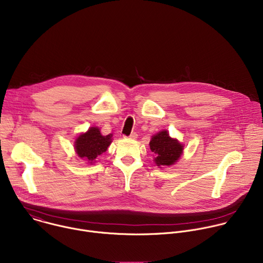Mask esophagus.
Returning <instances> with one entry per match:
<instances>
[{
    "label": "esophagus",
    "mask_w": 263,
    "mask_h": 263,
    "mask_svg": "<svg viewBox=\"0 0 263 263\" xmlns=\"http://www.w3.org/2000/svg\"><path fill=\"white\" fill-rule=\"evenodd\" d=\"M129 138H131V139H136V138H137V133H135V132L131 133V134L129 135Z\"/></svg>",
    "instance_id": "34e87169"
}]
</instances>
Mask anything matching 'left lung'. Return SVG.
Wrapping results in <instances>:
<instances>
[{"instance_id":"obj_1","label":"left lung","mask_w":263,"mask_h":263,"mask_svg":"<svg viewBox=\"0 0 263 263\" xmlns=\"http://www.w3.org/2000/svg\"><path fill=\"white\" fill-rule=\"evenodd\" d=\"M149 148L155 154V162L158 166L174 164L183 152V145L174 138H171L167 131H161L152 137Z\"/></svg>"}]
</instances>
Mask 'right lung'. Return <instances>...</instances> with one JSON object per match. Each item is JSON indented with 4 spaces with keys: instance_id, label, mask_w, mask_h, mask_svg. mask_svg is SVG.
<instances>
[{
    "instance_id": "1",
    "label": "right lung",
    "mask_w": 263,
    "mask_h": 263,
    "mask_svg": "<svg viewBox=\"0 0 263 263\" xmlns=\"http://www.w3.org/2000/svg\"><path fill=\"white\" fill-rule=\"evenodd\" d=\"M112 135L103 136L100 129L91 127L86 133L81 134L74 141V148L80 158L92 163L95 159L103 154L111 143Z\"/></svg>"
}]
</instances>
